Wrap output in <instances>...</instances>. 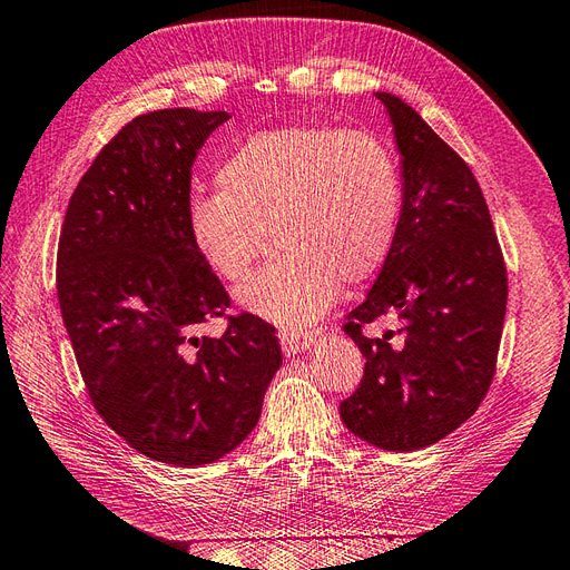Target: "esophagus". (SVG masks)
Returning a JSON list of instances; mask_svg holds the SVG:
<instances>
[{"label": "esophagus", "instance_id": "1", "mask_svg": "<svg viewBox=\"0 0 570 570\" xmlns=\"http://www.w3.org/2000/svg\"><path fill=\"white\" fill-rule=\"evenodd\" d=\"M278 337H281V347H283V352H285L287 356H289V354L304 352V350L308 347V344L314 342V333L299 331V327H281Z\"/></svg>", "mask_w": 570, "mask_h": 570}]
</instances>
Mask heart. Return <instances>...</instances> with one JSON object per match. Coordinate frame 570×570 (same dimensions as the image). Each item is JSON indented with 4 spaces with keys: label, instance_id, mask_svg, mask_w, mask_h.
<instances>
[{
    "label": "heart",
    "instance_id": "b5f03b06",
    "mask_svg": "<svg viewBox=\"0 0 570 570\" xmlns=\"http://www.w3.org/2000/svg\"><path fill=\"white\" fill-rule=\"evenodd\" d=\"M216 185L218 193L187 206L189 243L218 278L243 283L273 233L283 254L237 299L275 323L314 321L333 306L342 281L371 278L400 226V168L368 130L254 132L220 161Z\"/></svg>",
    "mask_w": 570,
    "mask_h": 570
}]
</instances>
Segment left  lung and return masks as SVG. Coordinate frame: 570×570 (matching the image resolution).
<instances>
[{"label":"left lung","mask_w":570,"mask_h":570,"mask_svg":"<svg viewBox=\"0 0 570 570\" xmlns=\"http://www.w3.org/2000/svg\"><path fill=\"white\" fill-rule=\"evenodd\" d=\"M402 154L404 202L368 297L344 316L366 358L340 404L352 433L387 452L435 444L469 421L492 385L507 316V264L482 189L459 154L400 97L377 92ZM394 315L371 338L363 327Z\"/></svg>","instance_id":"1"}]
</instances>
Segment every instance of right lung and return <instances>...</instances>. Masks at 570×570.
Instances as JSON below:
<instances>
[{
	"mask_svg": "<svg viewBox=\"0 0 570 570\" xmlns=\"http://www.w3.org/2000/svg\"><path fill=\"white\" fill-rule=\"evenodd\" d=\"M228 118H132L80 178L57 252L61 316L92 406L132 450L185 469L252 433L283 364L271 323L226 316L230 295L187 233L189 168ZM212 317H226L227 333L197 338Z\"/></svg>",
	"mask_w": 570,
	"mask_h": 570,
	"instance_id": "1",
	"label": "right lung"
}]
</instances>
